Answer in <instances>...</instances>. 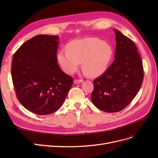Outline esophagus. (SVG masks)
<instances>
[{"mask_svg": "<svg viewBox=\"0 0 158 158\" xmlns=\"http://www.w3.org/2000/svg\"><path fill=\"white\" fill-rule=\"evenodd\" d=\"M82 82H83V80H81V79H80V80L76 79V80H74V83L75 84H80V83H82Z\"/></svg>", "mask_w": 158, "mask_h": 158, "instance_id": "34e87169", "label": "esophagus"}]
</instances>
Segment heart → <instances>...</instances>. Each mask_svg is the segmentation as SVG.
Listing matches in <instances>:
<instances>
[{"label":"heart","mask_w":158,"mask_h":158,"mask_svg":"<svg viewBox=\"0 0 158 158\" xmlns=\"http://www.w3.org/2000/svg\"><path fill=\"white\" fill-rule=\"evenodd\" d=\"M66 51L57 55L59 64L66 74H73L82 68L89 77L96 78L107 70L113 56V49L109 43L98 37H85L70 42Z\"/></svg>","instance_id":"1"}]
</instances>
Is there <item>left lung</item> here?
<instances>
[{
    "label": "left lung",
    "mask_w": 158,
    "mask_h": 158,
    "mask_svg": "<svg viewBox=\"0 0 158 158\" xmlns=\"http://www.w3.org/2000/svg\"><path fill=\"white\" fill-rule=\"evenodd\" d=\"M115 33L114 60L105 73L94 80L91 99L107 113L118 112L135 98L144 78L142 61L134 42L121 32Z\"/></svg>",
    "instance_id": "obj_1"
}]
</instances>
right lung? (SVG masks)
Returning a JSON list of instances; mask_svg holds the SVG:
<instances>
[{"label": "right lung", "mask_w": 158, "mask_h": 158, "mask_svg": "<svg viewBox=\"0 0 158 158\" xmlns=\"http://www.w3.org/2000/svg\"><path fill=\"white\" fill-rule=\"evenodd\" d=\"M59 44L58 35H36L13 56L11 74L18 101L40 115L57 111L73 84L57 63Z\"/></svg>", "instance_id": "1"}]
</instances>
